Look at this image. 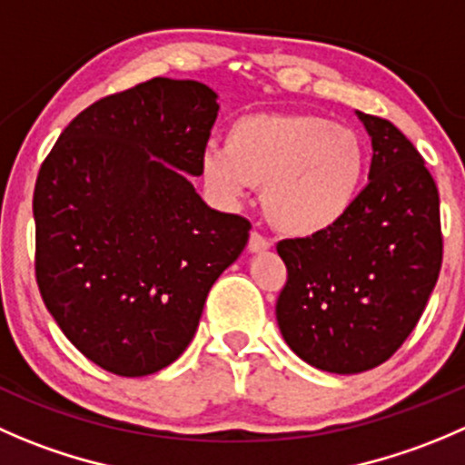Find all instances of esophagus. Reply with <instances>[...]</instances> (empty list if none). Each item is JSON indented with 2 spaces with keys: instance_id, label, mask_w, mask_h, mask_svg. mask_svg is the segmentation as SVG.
<instances>
[{
  "instance_id": "1",
  "label": "esophagus",
  "mask_w": 465,
  "mask_h": 465,
  "mask_svg": "<svg viewBox=\"0 0 465 465\" xmlns=\"http://www.w3.org/2000/svg\"><path fill=\"white\" fill-rule=\"evenodd\" d=\"M247 250H250V252H265V250H270V241L265 236H261L259 232H252L250 241H247Z\"/></svg>"
}]
</instances>
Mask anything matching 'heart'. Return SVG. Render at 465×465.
<instances>
[{
    "mask_svg": "<svg viewBox=\"0 0 465 465\" xmlns=\"http://www.w3.org/2000/svg\"><path fill=\"white\" fill-rule=\"evenodd\" d=\"M368 152L352 127L311 113H250L202 152L204 186L224 204L263 186V213L286 236L336 227L357 200Z\"/></svg>",
    "mask_w": 465,
    "mask_h": 465,
    "instance_id": "heart-1",
    "label": "heart"
}]
</instances>
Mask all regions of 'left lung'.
Here are the masks:
<instances>
[{"mask_svg":"<svg viewBox=\"0 0 465 465\" xmlns=\"http://www.w3.org/2000/svg\"><path fill=\"white\" fill-rule=\"evenodd\" d=\"M357 115L372 138L366 188L336 227L277 245L288 270L277 300L283 341L336 375L398 352L443 263L439 188L420 152L389 120Z\"/></svg>","mask_w":465,"mask_h":465,"instance_id":"left-lung-1","label":"left lung"}]
</instances>
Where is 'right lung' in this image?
I'll return each instance as SVG.
<instances>
[{
  "label": "right lung",
  "mask_w": 465,
  "mask_h": 465,
  "mask_svg": "<svg viewBox=\"0 0 465 465\" xmlns=\"http://www.w3.org/2000/svg\"><path fill=\"white\" fill-rule=\"evenodd\" d=\"M200 81L156 76L81 111L40 165L35 282L67 341L104 371L145 377L182 357L250 220L191 183L218 118Z\"/></svg>",
  "instance_id": "obj_1"
}]
</instances>
